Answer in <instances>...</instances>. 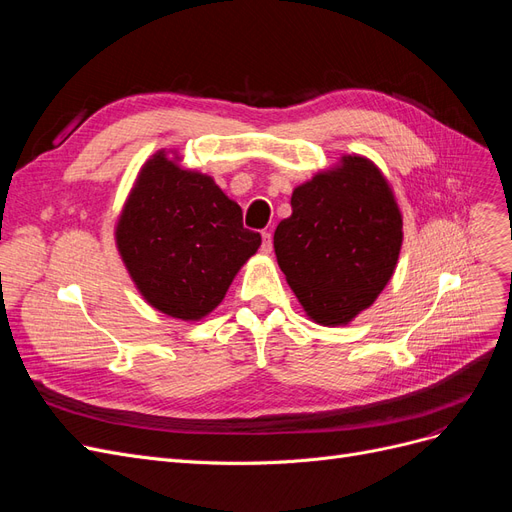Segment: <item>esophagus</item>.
Masks as SVG:
<instances>
[{
  "instance_id": "1",
  "label": "esophagus",
  "mask_w": 512,
  "mask_h": 512,
  "mask_svg": "<svg viewBox=\"0 0 512 512\" xmlns=\"http://www.w3.org/2000/svg\"><path fill=\"white\" fill-rule=\"evenodd\" d=\"M260 250L265 252V254H271V252H273V235H271L269 230L262 232V247H260Z\"/></svg>"
}]
</instances>
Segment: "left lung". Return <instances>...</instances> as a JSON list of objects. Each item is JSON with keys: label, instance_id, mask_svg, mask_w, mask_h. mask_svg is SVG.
Segmentation results:
<instances>
[{"label": "left lung", "instance_id": "obj_1", "mask_svg": "<svg viewBox=\"0 0 512 512\" xmlns=\"http://www.w3.org/2000/svg\"><path fill=\"white\" fill-rule=\"evenodd\" d=\"M290 205L273 235L288 286L314 322H352L389 284L404 241L389 181L352 153L297 185Z\"/></svg>", "mask_w": 512, "mask_h": 512}]
</instances>
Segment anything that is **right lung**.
<instances>
[{
    "mask_svg": "<svg viewBox=\"0 0 512 512\" xmlns=\"http://www.w3.org/2000/svg\"><path fill=\"white\" fill-rule=\"evenodd\" d=\"M260 241L243 228L241 207L218 183L164 149L143 164L115 226L119 256L138 292L179 320L211 314Z\"/></svg>",
    "mask_w": 512,
    "mask_h": 512,
    "instance_id": "add662e5",
    "label": "right lung"
}]
</instances>
